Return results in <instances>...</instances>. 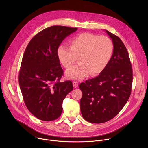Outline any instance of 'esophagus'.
I'll return each instance as SVG.
<instances>
[{
	"label": "esophagus",
	"instance_id": "34e87169",
	"mask_svg": "<svg viewBox=\"0 0 148 148\" xmlns=\"http://www.w3.org/2000/svg\"><path fill=\"white\" fill-rule=\"evenodd\" d=\"M73 87L74 88H76V87H77L78 86V82L77 81H74L73 82Z\"/></svg>",
	"mask_w": 148,
	"mask_h": 148
}]
</instances>
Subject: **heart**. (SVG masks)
<instances>
[{
  "label": "heart",
  "instance_id": "heart-1",
  "mask_svg": "<svg viewBox=\"0 0 148 148\" xmlns=\"http://www.w3.org/2000/svg\"><path fill=\"white\" fill-rule=\"evenodd\" d=\"M114 46L107 36L83 33L71 38L70 47L60 45L57 49V56L61 65L69 69L78 57L79 64L67 71L71 79H81L89 74L95 75L102 73L111 59Z\"/></svg>",
  "mask_w": 148,
  "mask_h": 148
}]
</instances>
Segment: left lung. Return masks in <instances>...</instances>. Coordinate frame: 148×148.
<instances>
[{"label": "left lung", "mask_w": 148, "mask_h": 148, "mask_svg": "<svg viewBox=\"0 0 148 148\" xmlns=\"http://www.w3.org/2000/svg\"><path fill=\"white\" fill-rule=\"evenodd\" d=\"M112 39L113 54L108 65L95 78L81 82V112L94 123L107 122L123 108L131 93L132 69L128 52L122 40L105 30Z\"/></svg>", "instance_id": "obj_1"}]
</instances>
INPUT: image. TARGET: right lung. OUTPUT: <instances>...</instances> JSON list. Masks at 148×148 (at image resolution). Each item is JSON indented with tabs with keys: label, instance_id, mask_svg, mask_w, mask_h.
Segmentation results:
<instances>
[{
	"label": "right lung",
	"instance_id": "1",
	"mask_svg": "<svg viewBox=\"0 0 148 148\" xmlns=\"http://www.w3.org/2000/svg\"><path fill=\"white\" fill-rule=\"evenodd\" d=\"M77 29L62 26L46 28L33 37L25 50L19 85L27 109L40 120L57 119L63 100L73 89L71 81H60L63 70L56 52L62 41Z\"/></svg>",
	"mask_w": 148,
	"mask_h": 148
}]
</instances>
